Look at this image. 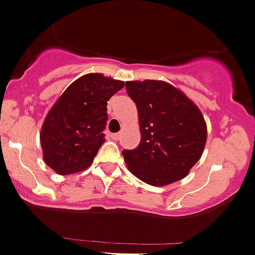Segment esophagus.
<instances>
[{
    "instance_id": "1",
    "label": "esophagus",
    "mask_w": 255,
    "mask_h": 255,
    "mask_svg": "<svg viewBox=\"0 0 255 255\" xmlns=\"http://www.w3.org/2000/svg\"><path fill=\"white\" fill-rule=\"evenodd\" d=\"M110 137H112L113 140H119L120 133H112V135H110Z\"/></svg>"
}]
</instances>
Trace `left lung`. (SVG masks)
Here are the masks:
<instances>
[{
  "label": "left lung",
  "mask_w": 255,
  "mask_h": 255,
  "mask_svg": "<svg viewBox=\"0 0 255 255\" xmlns=\"http://www.w3.org/2000/svg\"><path fill=\"white\" fill-rule=\"evenodd\" d=\"M127 93L137 108L141 140L124 150L128 171L152 186L180 181L202 156L207 125L197 105L163 80L127 82Z\"/></svg>",
  "instance_id": "left-lung-1"
}]
</instances>
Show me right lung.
Returning <instances> with one entry per match:
<instances>
[{
	"mask_svg": "<svg viewBox=\"0 0 255 255\" xmlns=\"http://www.w3.org/2000/svg\"><path fill=\"white\" fill-rule=\"evenodd\" d=\"M124 85L123 80L89 73L74 80L50 108L39 138L43 160L58 175L92 165L105 141L108 100Z\"/></svg>",
	"mask_w": 255,
	"mask_h": 255,
	"instance_id": "add662e5",
	"label": "right lung"
}]
</instances>
